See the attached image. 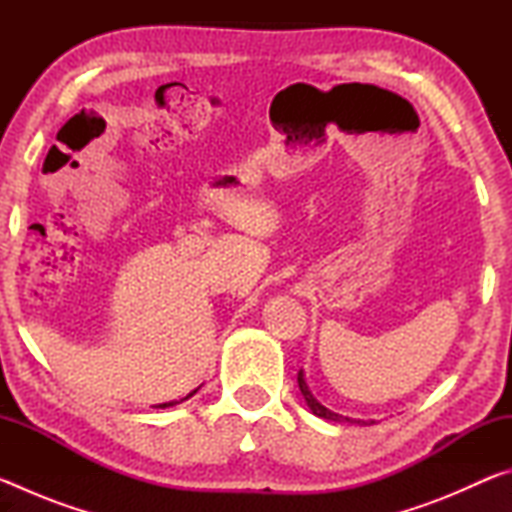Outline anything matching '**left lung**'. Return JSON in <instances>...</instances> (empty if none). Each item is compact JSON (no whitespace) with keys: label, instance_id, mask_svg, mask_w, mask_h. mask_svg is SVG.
<instances>
[{"label":"left lung","instance_id":"8db88e82","mask_svg":"<svg viewBox=\"0 0 512 512\" xmlns=\"http://www.w3.org/2000/svg\"><path fill=\"white\" fill-rule=\"evenodd\" d=\"M298 386H300L302 395H305V400H307V406L311 409V413L318 415V418H325V420H332V422H357V424H366L363 420L343 418V415H339V413H332L329 409H325L323 404H318V402L314 400V395L309 393V388H307V384H305V377H302V370L298 372Z\"/></svg>","mask_w":512,"mask_h":512}]
</instances>
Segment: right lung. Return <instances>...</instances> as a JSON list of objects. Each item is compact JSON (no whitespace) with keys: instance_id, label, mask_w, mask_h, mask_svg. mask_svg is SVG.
Returning <instances> with one entry per match:
<instances>
[{"instance_id":"add662e5","label":"right lung","mask_w":512,"mask_h":512,"mask_svg":"<svg viewBox=\"0 0 512 512\" xmlns=\"http://www.w3.org/2000/svg\"><path fill=\"white\" fill-rule=\"evenodd\" d=\"M194 393H189L187 397H192ZM187 397H185V400H187ZM180 402H183V400H180ZM173 404H178V402H169V404H158L160 406V409H167V406H173Z\"/></svg>"}]
</instances>
